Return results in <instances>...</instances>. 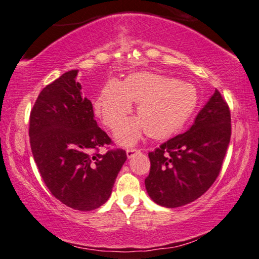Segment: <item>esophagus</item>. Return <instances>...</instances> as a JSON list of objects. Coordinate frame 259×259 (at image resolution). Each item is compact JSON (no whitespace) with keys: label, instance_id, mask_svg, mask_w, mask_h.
I'll list each match as a JSON object with an SVG mask.
<instances>
[{"label":"esophagus","instance_id":"1","mask_svg":"<svg viewBox=\"0 0 259 259\" xmlns=\"http://www.w3.org/2000/svg\"><path fill=\"white\" fill-rule=\"evenodd\" d=\"M137 153H140V149H137V148H129V149H126V156L129 158L133 157Z\"/></svg>","mask_w":259,"mask_h":259}]
</instances>
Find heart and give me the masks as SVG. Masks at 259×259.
Returning a JSON list of instances; mask_svg holds the SVG:
<instances>
[{
    "label": "heart",
    "mask_w": 259,
    "mask_h": 259,
    "mask_svg": "<svg viewBox=\"0 0 259 259\" xmlns=\"http://www.w3.org/2000/svg\"><path fill=\"white\" fill-rule=\"evenodd\" d=\"M137 103L139 119L117 130L116 140L132 146L147 132L151 139H167L184 127L199 105L194 85L151 72H137L123 81L111 79L103 86L94 103L95 112L105 126L116 130Z\"/></svg>",
    "instance_id": "obj_1"
}]
</instances>
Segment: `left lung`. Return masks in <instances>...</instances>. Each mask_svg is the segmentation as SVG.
<instances>
[{
  "label": "left lung",
  "mask_w": 259,
  "mask_h": 259,
  "mask_svg": "<svg viewBox=\"0 0 259 259\" xmlns=\"http://www.w3.org/2000/svg\"><path fill=\"white\" fill-rule=\"evenodd\" d=\"M230 139V108L215 90L188 132L148 154L150 171L144 180L148 194L169 208L194 201L218 178Z\"/></svg>",
  "instance_id": "8db88e82"
}]
</instances>
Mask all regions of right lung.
I'll return each mask as SVG.
<instances>
[{"mask_svg": "<svg viewBox=\"0 0 259 259\" xmlns=\"http://www.w3.org/2000/svg\"><path fill=\"white\" fill-rule=\"evenodd\" d=\"M77 74L68 71L42 89L30 111L29 141L52 194L68 207L92 211L108 201L126 153L120 148L99 153L113 142L97 125Z\"/></svg>", "mask_w": 259, "mask_h": 259, "instance_id": "obj_1", "label": "right lung"}]
</instances>
